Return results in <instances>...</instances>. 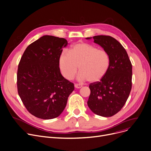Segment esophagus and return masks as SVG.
I'll return each mask as SVG.
<instances>
[{
    "label": "esophagus",
    "instance_id": "esophagus-1",
    "mask_svg": "<svg viewBox=\"0 0 151 151\" xmlns=\"http://www.w3.org/2000/svg\"><path fill=\"white\" fill-rule=\"evenodd\" d=\"M83 87L82 84H75V87L76 88H80L81 87Z\"/></svg>",
    "mask_w": 151,
    "mask_h": 151
}]
</instances>
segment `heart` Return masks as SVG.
<instances>
[{"instance_id":"b5f03b06","label":"heart","mask_w":151,"mask_h":151,"mask_svg":"<svg viewBox=\"0 0 151 151\" xmlns=\"http://www.w3.org/2000/svg\"><path fill=\"white\" fill-rule=\"evenodd\" d=\"M109 65L110 57L106 50L83 42L73 45L68 52L64 50L59 58L60 70L67 79H72L79 68V81L96 83L106 75Z\"/></svg>"}]
</instances>
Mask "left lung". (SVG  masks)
Returning <instances> with one entry per match:
<instances>
[{"label":"left lung","mask_w":151,"mask_h":151,"mask_svg":"<svg viewBox=\"0 0 151 151\" xmlns=\"http://www.w3.org/2000/svg\"><path fill=\"white\" fill-rule=\"evenodd\" d=\"M93 39L95 43L109 54L110 65L100 81L90 84L87 105L94 114L110 117L122 109L129 96L132 88V66L126 50L115 38L99 35Z\"/></svg>","instance_id":"8db88e82"}]
</instances>
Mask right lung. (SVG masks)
<instances>
[{
    "mask_svg": "<svg viewBox=\"0 0 151 151\" xmlns=\"http://www.w3.org/2000/svg\"><path fill=\"white\" fill-rule=\"evenodd\" d=\"M68 42L64 38L45 35L29 45L18 65V94L28 111L50 119L64 110L74 84L60 72L59 58Z\"/></svg>",
    "mask_w": 151,
    "mask_h": 151,
    "instance_id": "right-lung-1",
    "label": "right lung"
}]
</instances>
